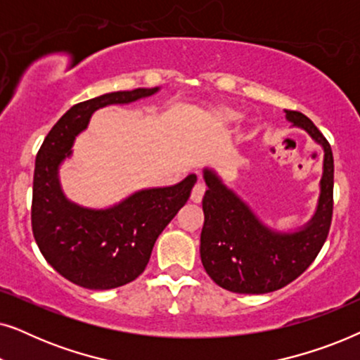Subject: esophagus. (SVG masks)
<instances>
[{
    "label": "esophagus",
    "mask_w": 360,
    "mask_h": 360,
    "mask_svg": "<svg viewBox=\"0 0 360 360\" xmlns=\"http://www.w3.org/2000/svg\"><path fill=\"white\" fill-rule=\"evenodd\" d=\"M205 191H206L205 184H201V181H198V184L195 185L193 191H191V196H190L191 201H193V203H201V200H203Z\"/></svg>",
    "instance_id": "obj_1"
}]
</instances>
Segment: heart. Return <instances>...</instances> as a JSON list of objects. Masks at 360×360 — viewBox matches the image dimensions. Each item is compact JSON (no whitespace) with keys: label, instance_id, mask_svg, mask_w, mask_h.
I'll use <instances>...</instances> for the list:
<instances>
[{"label":"heart","instance_id":"heart-1","mask_svg":"<svg viewBox=\"0 0 360 360\" xmlns=\"http://www.w3.org/2000/svg\"><path fill=\"white\" fill-rule=\"evenodd\" d=\"M211 120L218 124H233L239 120V112L229 106H214L210 111Z\"/></svg>","mask_w":360,"mask_h":360}]
</instances>
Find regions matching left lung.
Segmentation results:
<instances>
[{
    "instance_id": "1",
    "label": "left lung",
    "mask_w": 360,
    "mask_h": 360,
    "mask_svg": "<svg viewBox=\"0 0 360 360\" xmlns=\"http://www.w3.org/2000/svg\"><path fill=\"white\" fill-rule=\"evenodd\" d=\"M285 117L323 149V175L316 210L295 229H275L259 218L213 167H205V224L200 255L206 274L221 288L240 295H262L283 288L307 270L328 238L333 218L334 160L331 146L311 120L285 110Z\"/></svg>"
}]
</instances>
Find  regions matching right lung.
Instances as JSON below:
<instances>
[{
	"label": "right lung",
	"mask_w": 360,
	"mask_h": 360,
	"mask_svg": "<svg viewBox=\"0 0 360 360\" xmlns=\"http://www.w3.org/2000/svg\"><path fill=\"white\" fill-rule=\"evenodd\" d=\"M160 91L136 88L111 91L72 106L49 132L36 157L32 186V233L44 259L72 283L111 290L144 272L165 226L190 198L196 175L170 186L132 191L105 208L72 201L60 181V167L72 159L75 139L101 108L129 105Z\"/></svg>",
	"instance_id": "1"
}]
</instances>
